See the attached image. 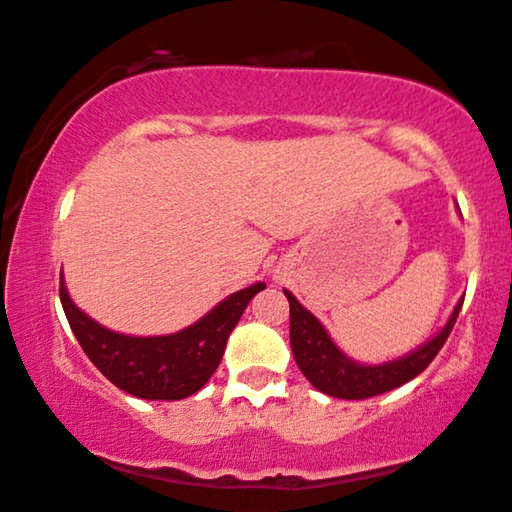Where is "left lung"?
I'll list each match as a JSON object with an SVG mask.
<instances>
[{
  "label": "left lung",
  "instance_id": "1",
  "mask_svg": "<svg viewBox=\"0 0 512 512\" xmlns=\"http://www.w3.org/2000/svg\"><path fill=\"white\" fill-rule=\"evenodd\" d=\"M282 292L289 301V345H292L296 365L317 391L340 400L375 398L421 375L451 335L464 301L462 296L455 303L448 322L423 345L393 361L361 363L335 345L324 324L308 308H303L289 289H282Z\"/></svg>",
  "mask_w": 512,
  "mask_h": 512
}]
</instances>
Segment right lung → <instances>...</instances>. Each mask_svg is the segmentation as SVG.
Listing matches in <instances>:
<instances>
[{
    "instance_id": "obj_1",
    "label": "right lung",
    "mask_w": 512,
    "mask_h": 512,
    "mask_svg": "<svg viewBox=\"0 0 512 512\" xmlns=\"http://www.w3.org/2000/svg\"><path fill=\"white\" fill-rule=\"evenodd\" d=\"M266 282L243 287L177 333L128 335L98 324L78 308L61 273L59 296L66 319L89 361L114 386L142 400H183L200 391L220 365L225 345L246 305Z\"/></svg>"
}]
</instances>
